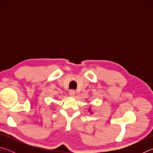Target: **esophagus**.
I'll list each match as a JSON object with an SVG mask.
<instances>
[{
	"label": "esophagus",
	"mask_w": 153,
	"mask_h": 153,
	"mask_svg": "<svg viewBox=\"0 0 153 153\" xmlns=\"http://www.w3.org/2000/svg\"><path fill=\"white\" fill-rule=\"evenodd\" d=\"M75 94H76V92H75V90H70V92H69V95H70L71 97H74Z\"/></svg>",
	"instance_id": "esophagus-1"
}]
</instances>
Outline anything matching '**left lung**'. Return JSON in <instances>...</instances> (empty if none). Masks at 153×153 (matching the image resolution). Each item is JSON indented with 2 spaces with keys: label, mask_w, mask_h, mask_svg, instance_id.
<instances>
[{
  "label": "left lung",
  "mask_w": 153,
  "mask_h": 153,
  "mask_svg": "<svg viewBox=\"0 0 153 153\" xmlns=\"http://www.w3.org/2000/svg\"><path fill=\"white\" fill-rule=\"evenodd\" d=\"M89 111H90V109H89Z\"/></svg>",
  "instance_id": "8db88e82"
}]
</instances>
